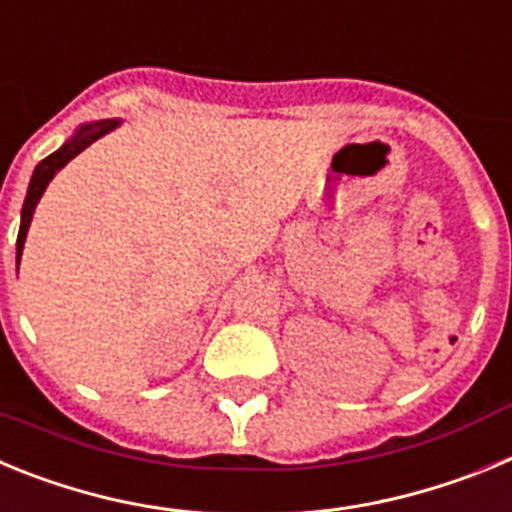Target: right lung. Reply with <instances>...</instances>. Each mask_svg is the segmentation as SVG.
Wrapping results in <instances>:
<instances>
[{
	"mask_svg": "<svg viewBox=\"0 0 512 512\" xmlns=\"http://www.w3.org/2000/svg\"><path fill=\"white\" fill-rule=\"evenodd\" d=\"M112 128H117V120H102V122H92V125H84V128H79V133L69 140V143H63L56 153H51V156L43 158V161L35 166L30 187H27L25 205H22V223H20V235H17V264H20V253H22V246H25V235H27V228H30V220H33V210L35 205H38L40 197H43L48 182L56 176V171H61L63 166L69 164L71 158L79 156L84 148L92 146L94 140L102 138L104 133H110Z\"/></svg>",
	"mask_w": 512,
	"mask_h": 512,
	"instance_id": "add662e5",
	"label": "right lung"
}]
</instances>
